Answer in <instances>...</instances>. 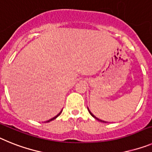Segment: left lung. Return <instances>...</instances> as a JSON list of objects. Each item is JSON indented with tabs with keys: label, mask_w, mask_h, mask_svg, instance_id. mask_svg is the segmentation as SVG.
<instances>
[{
	"label": "left lung",
	"mask_w": 152,
	"mask_h": 152,
	"mask_svg": "<svg viewBox=\"0 0 152 152\" xmlns=\"http://www.w3.org/2000/svg\"><path fill=\"white\" fill-rule=\"evenodd\" d=\"M89 113H90V114H91V115H92V117H94V118H96V119L99 120V121H100V122H104V121H102V120H100V119H99V118H96V116H94V115H92V113H90V111H89Z\"/></svg>",
	"instance_id": "1"
}]
</instances>
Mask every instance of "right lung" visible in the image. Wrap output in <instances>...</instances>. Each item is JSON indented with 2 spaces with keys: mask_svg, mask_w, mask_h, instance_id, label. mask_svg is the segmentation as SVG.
<instances>
[{
  "mask_svg": "<svg viewBox=\"0 0 152 152\" xmlns=\"http://www.w3.org/2000/svg\"><path fill=\"white\" fill-rule=\"evenodd\" d=\"M61 113H62V111H61V112H60V113H59V114H58V115H56V116H55V117H53V118H51V119L48 120V121H47V122H50V121H52V120H53V119H55V118H57L58 116H59V115H60V114H61Z\"/></svg>",
  "mask_w": 152,
  "mask_h": 152,
  "instance_id": "obj_1",
  "label": "right lung"
}]
</instances>
